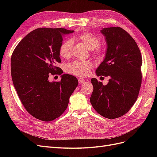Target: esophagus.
<instances>
[{"label": "esophagus", "mask_w": 157, "mask_h": 157, "mask_svg": "<svg viewBox=\"0 0 157 157\" xmlns=\"http://www.w3.org/2000/svg\"><path fill=\"white\" fill-rule=\"evenodd\" d=\"M78 80V82H79L80 84L84 83V82H85V80H84V78H79Z\"/></svg>", "instance_id": "1"}]
</instances>
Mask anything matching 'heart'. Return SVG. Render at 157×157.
<instances>
[{"label": "heart", "mask_w": 157, "mask_h": 157, "mask_svg": "<svg viewBox=\"0 0 157 157\" xmlns=\"http://www.w3.org/2000/svg\"><path fill=\"white\" fill-rule=\"evenodd\" d=\"M77 39L91 50L92 54L98 58H102L105 54L100 44V38L90 32H84L78 35ZM73 42L71 39H67L61 42L59 47V54L61 58L68 59L73 54ZM92 67V63L90 61L76 60L66 65L65 72L78 77H86L88 75Z\"/></svg>", "instance_id": "1"}]
</instances>
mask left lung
I'll use <instances>...</instances> for the list:
<instances>
[{
	"instance_id": "left-lung-1",
	"label": "left lung",
	"mask_w": 157,
	"mask_h": 157,
	"mask_svg": "<svg viewBox=\"0 0 157 157\" xmlns=\"http://www.w3.org/2000/svg\"><path fill=\"white\" fill-rule=\"evenodd\" d=\"M101 32L107 50L96 75L110 79L105 86L91 79L94 90L90 102L99 115L113 119L125 115L137 100L142 80V57L134 39L121 27H107Z\"/></svg>"
}]
</instances>
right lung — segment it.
Masks as SVG:
<instances>
[{
  "label": "right lung",
  "mask_w": 157,
  "mask_h": 157,
  "mask_svg": "<svg viewBox=\"0 0 157 157\" xmlns=\"http://www.w3.org/2000/svg\"><path fill=\"white\" fill-rule=\"evenodd\" d=\"M64 28H38L19 42L11 57L13 86L27 111L40 121L50 122L66 110L69 98L78 86L73 75L63 74L59 82H50L49 75L62 70L59 47L63 35L73 33Z\"/></svg>",
  "instance_id": "add662e5"
}]
</instances>
